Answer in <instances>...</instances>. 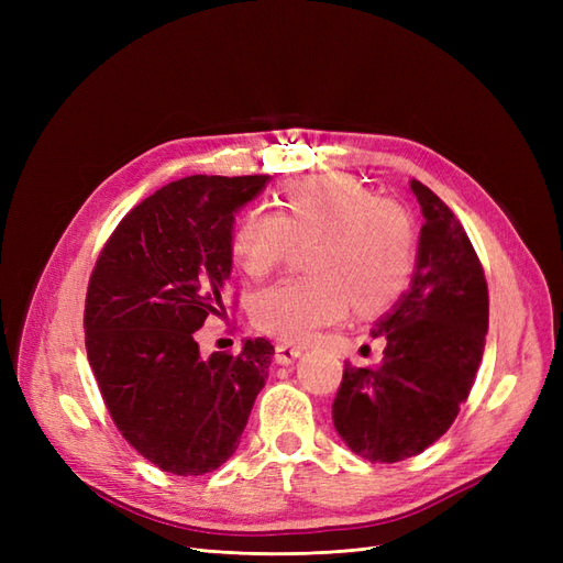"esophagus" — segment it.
<instances>
[{
    "instance_id": "esophagus-1",
    "label": "esophagus",
    "mask_w": 563,
    "mask_h": 563,
    "mask_svg": "<svg viewBox=\"0 0 563 563\" xmlns=\"http://www.w3.org/2000/svg\"><path fill=\"white\" fill-rule=\"evenodd\" d=\"M300 354H302V350L296 347V345L277 343V347H275V362L282 364V366H288V364H294Z\"/></svg>"
}]
</instances>
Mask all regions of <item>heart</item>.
I'll list each match as a JSON object with an SVG mask.
<instances>
[{"label":"heart","instance_id":"b5f03b06","mask_svg":"<svg viewBox=\"0 0 563 563\" xmlns=\"http://www.w3.org/2000/svg\"><path fill=\"white\" fill-rule=\"evenodd\" d=\"M312 251V279H284L253 298V321L284 343H305L321 327L343 321L354 300L360 312L395 302L413 275V223L397 201L378 199L350 176L296 180L279 213L249 211L232 232V255L249 277L279 267L294 242Z\"/></svg>","mask_w":563,"mask_h":563}]
</instances>
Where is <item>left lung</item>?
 Returning a JSON list of instances; mask_svg holds the SVG:
<instances>
[{
	"instance_id": "obj_1",
	"label": "left lung",
	"mask_w": 563,
	"mask_h": 563,
	"mask_svg": "<svg viewBox=\"0 0 563 563\" xmlns=\"http://www.w3.org/2000/svg\"><path fill=\"white\" fill-rule=\"evenodd\" d=\"M424 223L408 291L371 335L373 368L345 364L333 401L340 439L371 463H399L444 434L470 395L488 331V288L470 236L430 187L411 180Z\"/></svg>"
}]
</instances>
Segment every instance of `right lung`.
Returning a JSON list of instances; mask_svg holds the SVG:
<instances>
[{
  "label": "right lung",
  "mask_w": 563,
  "mask_h": 563,
  "mask_svg": "<svg viewBox=\"0 0 563 563\" xmlns=\"http://www.w3.org/2000/svg\"><path fill=\"white\" fill-rule=\"evenodd\" d=\"M269 176H187L143 199L93 267L87 354L117 430L178 476L218 470L236 451L275 347L199 354L195 331L223 308L234 216Z\"/></svg>",
  "instance_id": "add662e5"
}]
</instances>
